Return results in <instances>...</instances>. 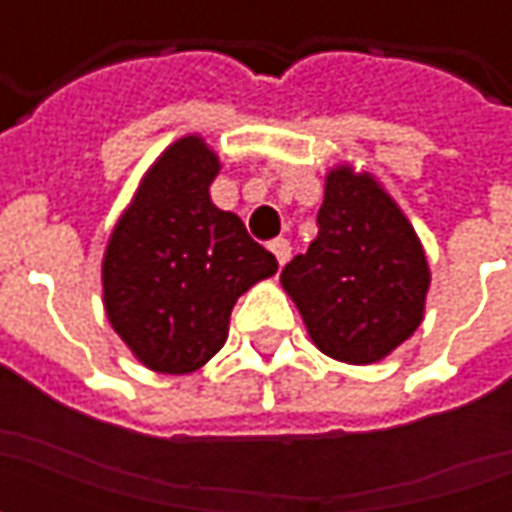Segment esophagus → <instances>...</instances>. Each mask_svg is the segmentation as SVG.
<instances>
[{
    "label": "esophagus",
    "instance_id": "obj_1",
    "mask_svg": "<svg viewBox=\"0 0 512 512\" xmlns=\"http://www.w3.org/2000/svg\"><path fill=\"white\" fill-rule=\"evenodd\" d=\"M271 252L277 257L279 266H285L290 260V241L288 238H277V241H271Z\"/></svg>",
    "mask_w": 512,
    "mask_h": 512
}]
</instances>
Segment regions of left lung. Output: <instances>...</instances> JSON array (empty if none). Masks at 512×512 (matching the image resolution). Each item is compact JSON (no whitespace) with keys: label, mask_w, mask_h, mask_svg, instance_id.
Segmentation results:
<instances>
[{"label":"left lung","mask_w":512,"mask_h":512,"mask_svg":"<svg viewBox=\"0 0 512 512\" xmlns=\"http://www.w3.org/2000/svg\"><path fill=\"white\" fill-rule=\"evenodd\" d=\"M430 271L408 219L370 175L329 172L318 238L282 268L312 343L348 365H370L422 323Z\"/></svg>","instance_id":"1"}]
</instances>
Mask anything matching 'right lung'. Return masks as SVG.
I'll list each match as a JSON object with an SVG mask.
<instances>
[{
	"label": "right lung",
	"mask_w": 512,
	"mask_h": 512,
	"mask_svg": "<svg viewBox=\"0 0 512 512\" xmlns=\"http://www.w3.org/2000/svg\"><path fill=\"white\" fill-rule=\"evenodd\" d=\"M219 158L186 136L150 167L104 257L115 332L156 373H194L227 340L235 301L277 271L274 255L219 211L208 186Z\"/></svg>",
	"instance_id": "obj_1"
}]
</instances>
